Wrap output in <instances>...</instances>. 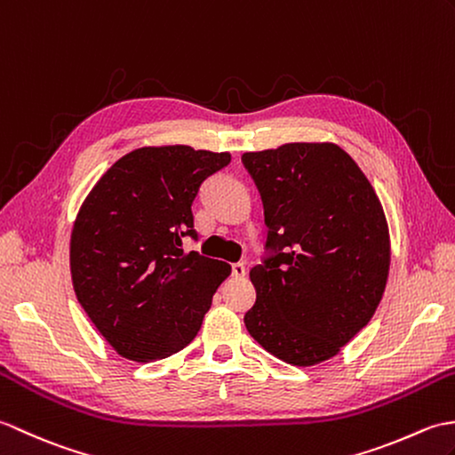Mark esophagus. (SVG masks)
<instances>
[{
	"label": "esophagus",
	"mask_w": 455,
	"mask_h": 455,
	"mask_svg": "<svg viewBox=\"0 0 455 455\" xmlns=\"http://www.w3.org/2000/svg\"><path fill=\"white\" fill-rule=\"evenodd\" d=\"M231 275H234L235 278H243L247 275V268L243 262H235V265L231 267Z\"/></svg>",
	"instance_id": "34e87169"
}]
</instances>
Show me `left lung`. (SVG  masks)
<instances>
[{
	"label": "left lung",
	"instance_id": "left-lung-1",
	"mask_svg": "<svg viewBox=\"0 0 455 455\" xmlns=\"http://www.w3.org/2000/svg\"><path fill=\"white\" fill-rule=\"evenodd\" d=\"M241 161L265 206L270 253L249 272L257 301L245 327L276 358L315 366L379 306L391 260L381 202L337 144H284Z\"/></svg>",
	"mask_w": 455,
	"mask_h": 455
}]
</instances>
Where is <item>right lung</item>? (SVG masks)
<instances>
[{"label": "right lung", "mask_w": 455, "mask_h": 455, "mask_svg": "<svg viewBox=\"0 0 455 455\" xmlns=\"http://www.w3.org/2000/svg\"><path fill=\"white\" fill-rule=\"evenodd\" d=\"M231 161L190 146H148L120 157L84 200L69 241L77 301L120 356L154 362L200 331L224 260L183 251L196 239L200 185Z\"/></svg>", "instance_id": "add662e5"}]
</instances>
